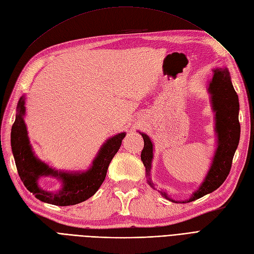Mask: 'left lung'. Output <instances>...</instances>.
I'll list each match as a JSON object with an SVG mask.
<instances>
[{
  "instance_id": "left-lung-1",
  "label": "left lung",
  "mask_w": 254,
  "mask_h": 254,
  "mask_svg": "<svg viewBox=\"0 0 254 254\" xmlns=\"http://www.w3.org/2000/svg\"><path fill=\"white\" fill-rule=\"evenodd\" d=\"M212 79L208 82L207 92L210 95L211 109L215 113V132L217 135V148L212 156L207 174L199 188L192 191L189 199L174 200L167 190H160L159 194L175 203H188L195 201L216 190L229 174L233 155L236 153L240 141L241 126L239 123V98L231 83V78L227 67H216L212 69ZM144 138V149L140 159L146 168L148 185L155 189L151 179L152 160H153L154 145L152 139L143 132H139Z\"/></svg>"
}]
</instances>
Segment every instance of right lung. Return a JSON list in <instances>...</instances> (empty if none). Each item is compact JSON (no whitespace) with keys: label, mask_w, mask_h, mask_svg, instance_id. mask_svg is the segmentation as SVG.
<instances>
[{"label":"right lung","mask_w":254,"mask_h":254,"mask_svg":"<svg viewBox=\"0 0 254 254\" xmlns=\"http://www.w3.org/2000/svg\"><path fill=\"white\" fill-rule=\"evenodd\" d=\"M25 104L26 98L22 96L18 100L15 121L11 129V148L18 175L27 190L38 200L58 206L75 205L94 196L103 184L110 161L120 149L126 132L107 138L86 171L56 170L49 167L34 153L25 124ZM47 176L59 180L62 188L55 192L40 188L38 185L39 178Z\"/></svg>","instance_id":"1"}]
</instances>
